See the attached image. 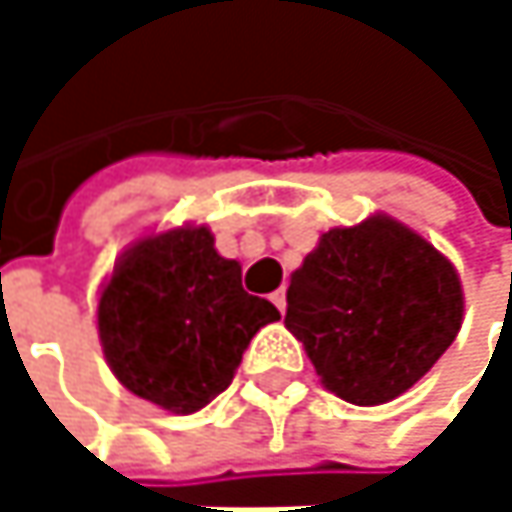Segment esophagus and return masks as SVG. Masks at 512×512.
I'll list each match as a JSON object with an SVG mask.
<instances>
[{"label": "esophagus", "mask_w": 512, "mask_h": 512, "mask_svg": "<svg viewBox=\"0 0 512 512\" xmlns=\"http://www.w3.org/2000/svg\"><path fill=\"white\" fill-rule=\"evenodd\" d=\"M269 299H272V305H275V308H278V311L284 314V308H287V293H284V290H275V293H272Z\"/></svg>", "instance_id": "34e87169"}]
</instances>
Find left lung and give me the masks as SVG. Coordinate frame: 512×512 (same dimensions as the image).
<instances>
[{"instance_id":"8db88e82","label":"left lung","mask_w":512,"mask_h":512,"mask_svg":"<svg viewBox=\"0 0 512 512\" xmlns=\"http://www.w3.org/2000/svg\"><path fill=\"white\" fill-rule=\"evenodd\" d=\"M462 308L454 263L391 216H370L323 234L290 275L284 326L332 394L379 406L454 344Z\"/></svg>"}]
</instances>
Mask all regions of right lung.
Segmentation results:
<instances>
[{
	"mask_svg": "<svg viewBox=\"0 0 512 512\" xmlns=\"http://www.w3.org/2000/svg\"><path fill=\"white\" fill-rule=\"evenodd\" d=\"M281 314L243 290V269L198 225L130 246L97 305L103 356L124 388L174 415L222 394L266 323Z\"/></svg>",
	"mask_w": 512,
	"mask_h": 512,
	"instance_id": "1",
	"label": "right lung"
}]
</instances>
